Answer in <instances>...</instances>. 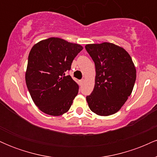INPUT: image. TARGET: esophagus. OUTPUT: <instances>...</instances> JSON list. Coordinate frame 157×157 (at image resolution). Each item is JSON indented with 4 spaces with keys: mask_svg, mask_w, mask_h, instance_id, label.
<instances>
[{
    "mask_svg": "<svg viewBox=\"0 0 157 157\" xmlns=\"http://www.w3.org/2000/svg\"><path fill=\"white\" fill-rule=\"evenodd\" d=\"M84 82V79H82V80H80V84L82 85Z\"/></svg>",
    "mask_w": 157,
    "mask_h": 157,
    "instance_id": "obj_1",
    "label": "esophagus"
}]
</instances>
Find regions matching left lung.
I'll return each instance as SVG.
<instances>
[{
    "label": "left lung",
    "instance_id": "obj_1",
    "mask_svg": "<svg viewBox=\"0 0 157 157\" xmlns=\"http://www.w3.org/2000/svg\"><path fill=\"white\" fill-rule=\"evenodd\" d=\"M86 51L95 64V85L86 97L89 109L100 116L117 113L132 92L136 71L129 54L111 43L87 44Z\"/></svg>",
    "mask_w": 157,
    "mask_h": 157
}]
</instances>
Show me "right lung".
I'll return each instance as SVG.
<instances>
[{
	"mask_svg": "<svg viewBox=\"0 0 157 157\" xmlns=\"http://www.w3.org/2000/svg\"><path fill=\"white\" fill-rule=\"evenodd\" d=\"M82 48L58 37L43 40L32 48L25 78L32 100L41 111L60 116L69 110L79 86L66 71Z\"/></svg>",
	"mask_w": 157,
	"mask_h": 157,
	"instance_id": "right-lung-1",
	"label": "right lung"
}]
</instances>
